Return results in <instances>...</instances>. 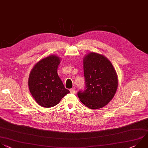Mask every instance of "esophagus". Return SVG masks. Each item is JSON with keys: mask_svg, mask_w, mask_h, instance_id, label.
I'll use <instances>...</instances> for the list:
<instances>
[{"mask_svg": "<svg viewBox=\"0 0 148 148\" xmlns=\"http://www.w3.org/2000/svg\"><path fill=\"white\" fill-rule=\"evenodd\" d=\"M70 92L71 93H74L75 92V90L74 88H71L70 89Z\"/></svg>", "mask_w": 148, "mask_h": 148, "instance_id": "obj_1", "label": "esophagus"}]
</instances>
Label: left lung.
<instances>
[{"label": "left lung", "instance_id": "obj_1", "mask_svg": "<svg viewBox=\"0 0 148 148\" xmlns=\"http://www.w3.org/2000/svg\"><path fill=\"white\" fill-rule=\"evenodd\" d=\"M85 89L78 92L81 102L87 108L97 109L113 99L118 86L116 72L103 55L90 53L84 59Z\"/></svg>", "mask_w": 148, "mask_h": 148}]
</instances>
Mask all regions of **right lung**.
<instances>
[{
	"mask_svg": "<svg viewBox=\"0 0 148 148\" xmlns=\"http://www.w3.org/2000/svg\"><path fill=\"white\" fill-rule=\"evenodd\" d=\"M59 57L51 55L38 62L29 74L28 86L35 101L44 108L58 105L70 93L58 74Z\"/></svg>",
	"mask_w": 148,
	"mask_h": 148,
	"instance_id": "1",
	"label": "right lung"
}]
</instances>
